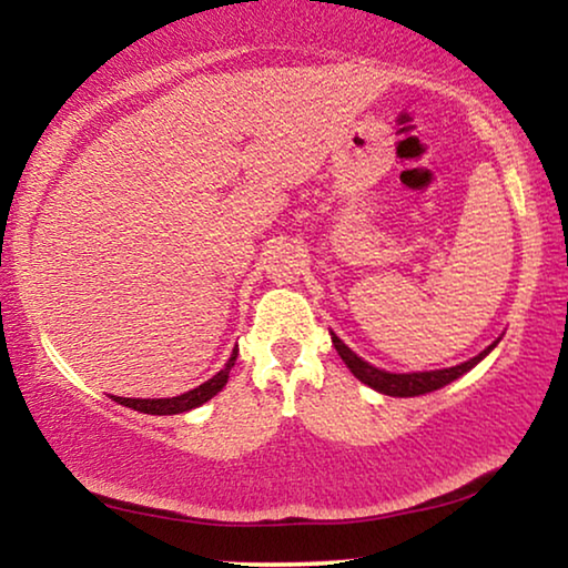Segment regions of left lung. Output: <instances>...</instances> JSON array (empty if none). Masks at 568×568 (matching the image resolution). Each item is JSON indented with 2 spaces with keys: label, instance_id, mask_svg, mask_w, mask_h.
<instances>
[{
  "label": "left lung",
  "instance_id": "8db88e82",
  "mask_svg": "<svg viewBox=\"0 0 568 568\" xmlns=\"http://www.w3.org/2000/svg\"><path fill=\"white\" fill-rule=\"evenodd\" d=\"M333 346H336V352L341 359L346 362V367L352 369V375L356 379H362L364 385L375 387V390L385 393V395H398V398H414V395H424V393H432V390H439V387H445L457 379L465 372L476 367V364L484 359V356L491 352L496 344H491L486 348V352H480L478 356H473L470 362H463L457 364V367H449V369H434V372H414V375H393V372H385V369H377L367 364L364 359H359L352 348H348L344 341L338 336H333Z\"/></svg>",
  "mask_w": 568,
  "mask_h": 568
}]
</instances>
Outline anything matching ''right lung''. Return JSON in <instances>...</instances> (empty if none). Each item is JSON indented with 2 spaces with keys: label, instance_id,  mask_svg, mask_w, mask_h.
Instances as JSON below:
<instances>
[{
  "label": "right lung",
  "instance_id": "1",
  "mask_svg": "<svg viewBox=\"0 0 568 568\" xmlns=\"http://www.w3.org/2000/svg\"><path fill=\"white\" fill-rule=\"evenodd\" d=\"M235 359H237V352H232L227 367H224L222 372H216V375L212 379H206L204 385L193 387V390L183 393V395H175V398H115L113 395V400L121 403V406H126V408L139 410V414H152V416L183 414V410L199 408L201 403L214 398V395L222 390L224 383H227V377H230V369L235 367Z\"/></svg>",
  "mask_w": 568,
  "mask_h": 568
}]
</instances>
